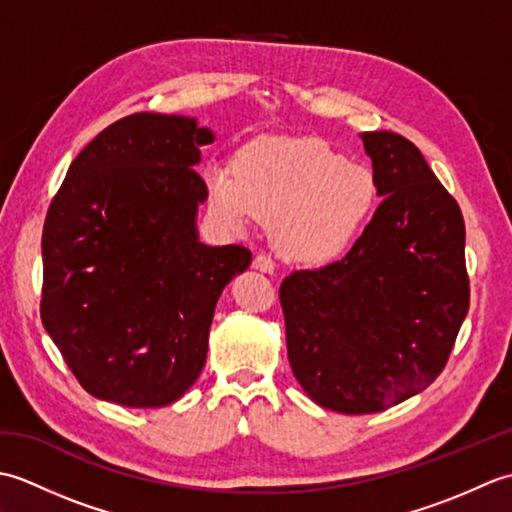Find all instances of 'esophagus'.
Listing matches in <instances>:
<instances>
[{"instance_id":"obj_1","label":"esophagus","mask_w":512,"mask_h":512,"mask_svg":"<svg viewBox=\"0 0 512 512\" xmlns=\"http://www.w3.org/2000/svg\"><path fill=\"white\" fill-rule=\"evenodd\" d=\"M253 268L259 270V273H266V275H273L275 273V262L270 259L268 255H257L253 259Z\"/></svg>"}]
</instances>
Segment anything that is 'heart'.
<instances>
[{
	"label": "heart",
	"instance_id": "heart-1",
	"mask_svg": "<svg viewBox=\"0 0 512 512\" xmlns=\"http://www.w3.org/2000/svg\"><path fill=\"white\" fill-rule=\"evenodd\" d=\"M206 184L224 222H273L279 253L308 266L345 255L376 204L369 169L345 162L319 138H259L239 154L237 173L211 167Z\"/></svg>",
	"mask_w": 512,
	"mask_h": 512
}]
</instances>
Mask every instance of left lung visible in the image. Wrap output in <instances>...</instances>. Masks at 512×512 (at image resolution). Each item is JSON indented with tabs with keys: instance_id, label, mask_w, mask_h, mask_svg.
<instances>
[{
	"instance_id": "1",
	"label": "left lung",
	"mask_w": 512,
	"mask_h": 512,
	"mask_svg": "<svg viewBox=\"0 0 512 512\" xmlns=\"http://www.w3.org/2000/svg\"><path fill=\"white\" fill-rule=\"evenodd\" d=\"M361 138L383 202L343 259L279 288L292 374L319 407L352 416L427 389L469 312L458 202L407 138Z\"/></svg>"
}]
</instances>
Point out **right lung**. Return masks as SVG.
<instances>
[{
    "mask_svg": "<svg viewBox=\"0 0 512 512\" xmlns=\"http://www.w3.org/2000/svg\"><path fill=\"white\" fill-rule=\"evenodd\" d=\"M191 116L140 112L96 136L68 169L41 237V321L81 387L123 407H165L198 380L222 290L244 246H206L209 198Z\"/></svg>",
    "mask_w": 512,
    "mask_h": 512,
    "instance_id": "add662e5",
    "label": "right lung"
}]
</instances>
